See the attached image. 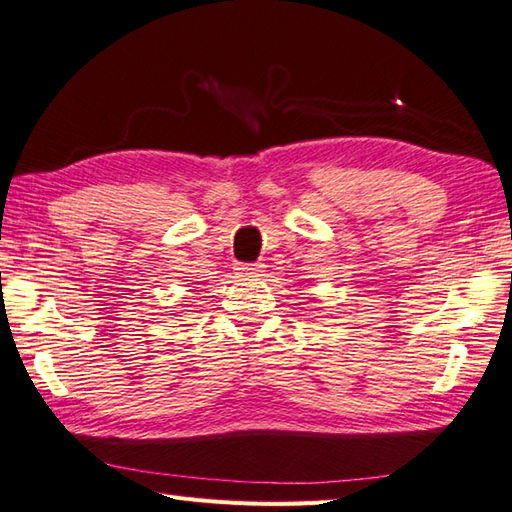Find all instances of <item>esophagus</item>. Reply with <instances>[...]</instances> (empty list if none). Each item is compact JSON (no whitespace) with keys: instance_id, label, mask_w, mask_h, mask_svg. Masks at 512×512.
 <instances>
[{"instance_id":"obj_1","label":"esophagus","mask_w":512,"mask_h":512,"mask_svg":"<svg viewBox=\"0 0 512 512\" xmlns=\"http://www.w3.org/2000/svg\"><path fill=\"white\" fill-rule=\"evenodd\" d=\"M236 271H238V276H241V278H260V276H263V271H265V265L263 263L238 265Z\"/></svg>"}]
</instances>
